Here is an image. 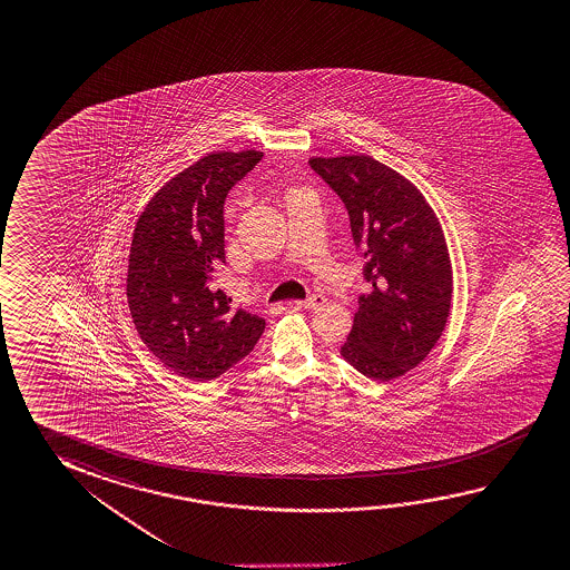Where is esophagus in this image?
<instances>
[{
    "label": "esophagus",
    "instance_id": "esophagus-1",
    "mask_svg": "<svg viewBox=\"0 0 570 570\" xmlns=\"http://www.w3.org/2000/svg\"><path fill=\"white\" fill-rule=\"evenodd\" d=\"M294 304H296V306H304V308L316 309L326 304V296H322V294H312L309 298L299 299V302H294Z\"/></svg>",
    "mask_w": 570,
    "mask_h": 570
}]
</instances>
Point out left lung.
Listing matches in <instances>:
<instances>
[{
    "mask_svg": "<svg viewBox=\"0 0 570 570\" xmlns=\"http://www.w3.org/2000/svg\"><path fill=\"white\" fill-rule=\"evenodd\" d=\"M308 163L342 198L372 286L360 296L342 355L360 374L390 382L421 364L448 324L453 274L445 236L420 188L380 160Z\"/></svg>",
    "mask_w": 570,
    "mask_h": 570,
    "instance_id": "obj_1",
    "label": "left lung"
}]
</instances>
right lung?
Returning <instances> with one entry per match:
<instances>
[{
  "instance_id": "obj_1",
  "label": "right lung",
  "mask_w": 570,
  "mask_h": 570,
  "mask_svg": "<svg viewBox=\"0 0 570 570\" xmlns=\"http://www.w3.org/2000/svg\"><path fill=\"white\" fill-rule=\"evenodd\" d=\"M261 150L210 153L150 198L132 233L127 302L150 354L190 382L225 374L253 352L266 322L213 286L225 264V200Z\"/></svg>"
}]
</instances>
